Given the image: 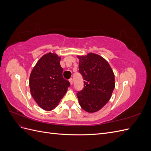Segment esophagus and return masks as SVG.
I'll use <instances>...</instances> for the list:
<instances>
[{
  "instance_id": "obj_1",
  "label": "esophagus",
  "mask_w": 151,
  "mask_h": 151,
  "mask_svg": "<svg viewBox=\"0 0 151 151\" xmlns=\"http://www.w3.org/2000/svg\"><path fill=\"white\" fill-rule=\"evenodd\" d=\"M69 82H70V85H72V84H73V79H69Z\"/></svg>"
}]
</instances>
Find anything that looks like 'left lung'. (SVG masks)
Wrapping results in <instances>:
<instances>
[{
    "instance_id": "obj_1",
    "label": "left lung",
    "mask_w": 151,
    "mask_h": 151,
    "mask_svg": "<svg viewBox=\"0 0 151 151\" xmlns=\"http://www.w3.org/2000/svg\"><path fill=\"white\" fill-rule=\"evenodd\" d=\"M84 88L77 94L81 107L88 113L100 110L111 98L115 86V74L109 63L94 53L77 55Z\"/></svg>"
}]
</instances>
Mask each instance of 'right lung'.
Instances as JSON below:
<instances>
[{
    "label": "right lung",
    "instance_id": "1",
    "mask_svg": "<svg viewBox=\"0 0 151 151\" xmlns=\"http://www.w3.org/2000/svg\"><path fill=\"white\" fill-rule=\"evenodd\" d=\"M61 57L55 53L45 54L36 63L29 77L31 96L38 106L51 111L66 94L70 83L63 77Z\"/></svg>",
    "mask_w": 151,
    "mask_h": 151
}]
</instances>
